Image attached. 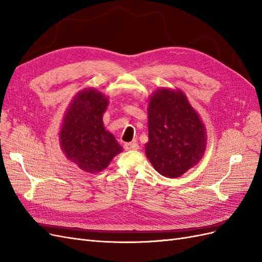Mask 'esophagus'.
Returning a JSON list of instances; mask_svg holds the SVG:
<instances>
[{"instance_id":"34e87169","label":"esophagus","mask_w":262,"mask_h":262,"mask_svg":"<svg viewBox=\"0 0 262 262\" xmlns=\"http://www.w3.org/2000/svg\"><path fill=\"white\" fill-rule=\"evenodd\" d=\"M124 148L126 150H131V149H138L139 148V144L138 143H125L124 144Z\"/></svg>"}]
</instances>
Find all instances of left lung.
<instances>
[{
	"mask_svg": "<svg viewBox=\"0 0 262 262\" xmlns=\"http://www.w3.org/2000/svg\"><path fill=\"white\" fill-rule=\"evenodd\" d=\"M147 110L146 156L162 176L179 177L203 156L207 134L201 119L181 91L157 90Z\"/></svg>",
	"mask_w": 262,
	"mask_h": 262,
	"instance_id": "1",
	"label": "left lung"
}]
</instances>
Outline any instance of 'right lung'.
Masks as SVG:
<instances>
[{
    "label": "right lung",
    "instance_id": "right-lung-1",
    "mask_svg": "<svg viewBox=\"0 0 262 262\" xmlns=\"http://www.w3.org/2000/svg\"><path fill=\"white\" fill-rule=\"evenodd\" d=\"M107 106L108 99L101 93L85 90L74 97L63 118L61 147L69 160L85 171L105 169L122 152L120 144L102 123Z\"/></svg>",
    "mask_w": 262,
    "mask_h": 262
}]
</instances>
